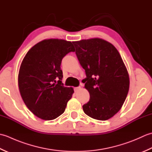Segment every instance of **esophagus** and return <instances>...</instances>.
<instances>
[{
	"instance_id": "1",
	"label": "esophagus",
	"mask_w": 152,
	"mask_h": 152,
	"mask_svg": "<svg viewBox=\"0 0 152 152\" xmlns=\"http://www.w3.org/2000/svg\"><path fill=\"white\" fill-rule=\"evenodd\" d=\"M80 89H81V87H80V86L76 87V88H74V91H75V92L78 91Z\"/></svg>"
}]
</instances>
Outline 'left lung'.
Listing matches in <instances>:
<instances>
[{"label":"left lung","instance_id":"obj_1","mask_svg":"<svg viewBox=\"0 0 152 152\" xmlns=\"http://www.w3.org/2000/svg\"><path fill=\"white\" fill-rule=\"evenodd\" d=\"M73 44L86 74L82 82L90 95L83 112L93 119L107 120L119 111L127 97V70L117 49L107 41L95 38Z\"/></svg>","mask_w":152,"mask_h":152}]
</instances>
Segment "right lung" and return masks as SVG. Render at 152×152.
Listing matches in <instances>:
<instances>
[{"label":"right lung","instance_id":"right-lung-1","mask_svg":"<svg viewBox=\"0 0 152 152\" xmlns=\"http://www.w3.org/2000/svg\"><path fill=\"white\" fill-rule=\"evenodd\" d=\"M71 51H75L71 42L44 40L32 47L22 61L19 92L29 110L44 120L59 117L72 98L74 89L63 86L61 70L63 58Z\"/></svg>","mask_w":152,"mask_h":152}]
</instances>
